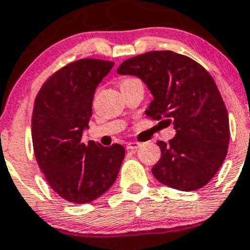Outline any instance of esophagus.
<instances>
[{"mask_svg":"<svg viewBox=\"0 0 250 250\" xmlns=\"http://www.w3.org/2000/svg\"><path fill=\"white\" fill-rule=\"evenodd\" d=\"M141 143L140 142H128L126 144V149L127 150H136L137 148H140Z\"/></svg>","mask_w":250,"mask_h":250,"instance_id":"1","label":"esophagus"}]
</instances>
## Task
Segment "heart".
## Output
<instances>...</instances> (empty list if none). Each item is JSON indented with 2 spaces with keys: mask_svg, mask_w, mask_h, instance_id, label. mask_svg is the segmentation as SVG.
<instances>
[{
  "mask_svg": "<svg viewBox=\"0 0 250 250\" xmlns=\"http://www.w3.org/2000/svg\"><path fill=\"white\" fill-rule=\"evenodd\" d=\"M132 79H133V78H128V79H125V81H132ZM125 81H124V82H125Z\"/></svg>",
  "mask_w": 250,
  "mask_h": 250,
  "instance_id": "b5f03b06",
  "label": "heart"
}]
</instances>
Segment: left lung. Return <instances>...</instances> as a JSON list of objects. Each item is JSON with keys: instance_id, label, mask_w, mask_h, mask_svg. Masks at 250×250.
<instances>
[{"instance_id": "left-lung-1", "label": "left lung", "mask_w": 250, "mask_h": 250, "mask_svg": "<svg viewBox=\"0 0 250 250\" xmlns=\"http://www.w3.org/2000/svg\"><path fill=\"white\" fill-rule=\"evenodd\" d=\"M117 72L142 79L154 97L146 114L176 130L168 143L158 142L161 158L151 168L154 177L182 191L205 187L225 160L230 141L228 110L212 76L169 50L133 56Z\"/></svg>"}]
</instances>
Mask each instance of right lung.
<instances>
[{"mask_svg": "<svg viewBox=\"0 0 250 250\" xmlns=\"http://www.w3.org/2000/svg\"><path fill=\"white\" fill-rule=\"evenodd\" d=\"M114 66L82 59L49 77L35 100L32 143L51 189L73 203H89L109 189L125 158L120 144L104 146L82 136L89 127L95 90Z\"/></svg>", "mask_w": 250, "mask_h": 250, "instance_id": "obj_1", "label": "right lung"}]
</instances>
